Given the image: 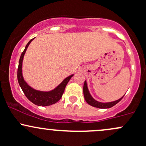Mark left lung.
Returning a JSON list of instances; mask_svg holds the SVG:
<instances>
[{"label":"left lung","mask_w":146,"mask_h":146,"mask_svg":"<svg viewBox=\"0 0 146 146\" xmlns=\"http://www.w3.org/2000/svg\"><path fill=\"white\" fill-rule=\"evenodd\" d=\"M84 98H85L86 102H87L88 104L91 105L92 106H95V107L100 108V109H109V108L112 107V106H113L114 105L117 104V103H118L123 98H123L119 99V100H116V101L111 102H108V103L99 102L94 100V99L91 97L90 92H89L88 90L87 84H86V81L85 82H84Z\"/></svg>","instance_id":"left-lung-1"}]
</instances>
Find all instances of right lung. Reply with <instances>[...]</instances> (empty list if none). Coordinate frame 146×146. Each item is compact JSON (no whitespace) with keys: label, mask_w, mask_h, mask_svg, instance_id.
Listing matches in <instances>:
<instances>
[{"label":"right lung","mask_w":146,"mask_h":146,"mask_svg":"<svg viewBox=\"0 0 146 146\" xmlns=\"http://www.w3.org/2000/svg\"><path fill=\"white\" fill-rule=\"evenodd\" d=\"M33 39L30 40L29 43L26 44L25 49L23 50L22 54L21 55L19 62L18 70H17V79H18L19 84L20 87L22 89L23 93L25 94L26 98L29 99L31 102H33L35 105H37V106H49V105L55 104V103H56L60 100L67 83L69 82V81H70L73 75H71V76L67 77L56 88L49 92H42L36 90L28 85L26 81H24V79H23L22 76V70H21V68H22V61L26 49H27L30 43L32 42Z\"/></svg>","instance_id":"obj_1"}]
</instances>
